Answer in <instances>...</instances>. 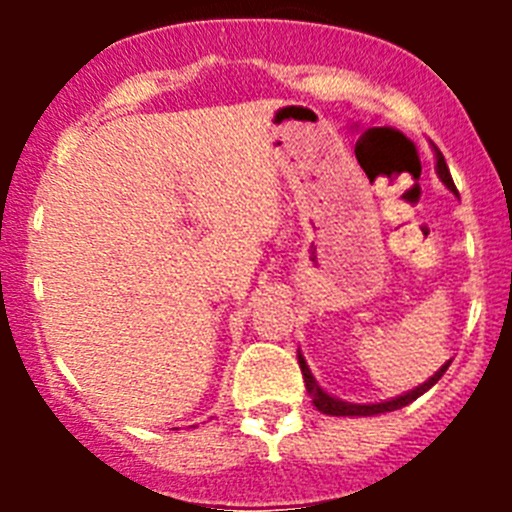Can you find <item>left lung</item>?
<instances>
[{"mask_svg":"<svg viewBox=\"0 0 512 512\" xmlns=\"http://www.w3.org/2000/svg\"><path fill=\"white\" fill-rule=\"evenodd\" d=\"M438 176H441L443 184H446V187H449L451 192H456L454 179H451L449 166H446V161H443L441 153H438ZM456 194H459V192H456ZM297 359H300V369H302V377H305V387H307V392H310V395H312V402H315V408H318L320 413H325V415H338V418H341V415H379V413H392V410L405 408V405H410V402H413V400H418V397L423 395V392L431 390L433 384H436L438 379L443 377V372L449 369V364L441 366V369H438V372L433 374L431 379H428V382L420 384V387H415L413 392H405V395L395 397V400L379 402V405H351V402H343V400H336V397L325 395V392L318 387V382L312 379V374H310V369H307V364H305V359H302V354L297 356Z\"/></svg>","mask_w":512,"mask_h":512,"instance_id":"8db88e82","label":"left lung"}]
</instances>
